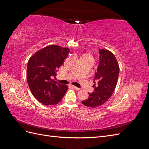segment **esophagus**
<instances>
[{"instance_id": "1", "label": "esophagus", "mask_w": 149, "mask_h": 149, "mask_svg": "<svg viewBox=\"0 0 149 149\" xmlns=\"http://www.w3.org/2000/svg\"><path fill=\"white\" fill-rule=\"evenodd\" d=\"M72 87H73V88L74 89H76V90H79V89H80L79 88L76 87V86H72Z\"/></svg>"}]
</instances>
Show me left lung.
<instances>
[{"label":"left lung","mask_w":149,"mask_h":149,"mask_svg":"<svg viewBox=\"0 0 149 149\" xmlns=\"http://www.w3.org/2000/svg\"><path fill=\"white\" fill-rule=\"evenodd\" d=\"M99 64L94 73V91L89 93V97L82 101L89 107H96L105 103L112 96L118 83L119 67L115 56L107 49L99 50ZM98 81L95 86V81Z\"/></svg>","instance_id":"obj_1"}]
</instances>
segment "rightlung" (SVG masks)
Here are the masks:
<instances>
[{"label":"right lung","mask_w":149,"mask_h":149,"mask_svg":"<svg viewBox=\"0 0 149 149\" xmlns=\"http://www.w3.org/2000/svg\"><path fill=\"white\" fill-rule=\"evenodd\" d=\"M70 49L49 45L36 52L27 65V83L33 96L45 106L60 102L68 90L67 86L58 83L55 78Z\"/></svg>","instance_id":"obj_1"}]
</instances>
